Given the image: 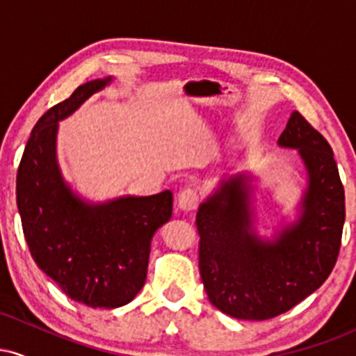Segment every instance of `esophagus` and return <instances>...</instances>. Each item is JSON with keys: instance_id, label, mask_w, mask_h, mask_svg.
Wrapping results in <instances>:
<instances>
[{"instance_id": "34e87169", "label": "esophagus", "mask_w": 356, "mask_h": 356, "mask_svg": "<svg viewBox=\"0 0 356 356\" xmlns=\"http://www.w3.org/2000/svg\"><path fill=\"white\" fill-rule=\"evenodd\" d=\"M199 202H201V194L194 187H186L181 194H179V207L182 211H194L197 209Z\"/></svg>"}]
</instances>
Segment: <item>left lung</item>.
I'll use <instances>...</instances> for the list:
<instances>
[{"label": "left lung", "mask_w": 356, "mask_h": 356, "mask_svg": "<svg viewBox=\"0 0 356 356\" xmlns=\"http://www.w3.org/2000/svg\"><path fill=\"white\" fill-rule=\"evenodd\" d=\"M308 170L303 214L273 243L257 239L246 175L220 184L201 204L199 271L211 303L239 320H269L316 291L337 264L345 222V189L328 140L300 112L280 137Z\"/></svg>", "instance_id": "left-lung-1"}]
</instances>
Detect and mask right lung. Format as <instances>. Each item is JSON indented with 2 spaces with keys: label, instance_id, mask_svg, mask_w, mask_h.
I'll list each match as a JSON object with an SVG mask.
<instances>
[{
  "label": "right lung",
  "instance_id": "obj_1",
  "mask_svg": "<svg viewBox=\"0 0 356 356\" xmlns=\"http://www.w3.org/2000/svg\"><path fill=\"white\" fill-rule=\"evenodd\" d=\"M108 81L80 85L36 122L18 167L16 202L38 268L72 300L110 309L144 286L150 241L172 216V192L90 206L65 186L55 155L58 120Z\"/></svg>",
  "mask_w": 356,
  "mask_h": 356
}]
</instances>
